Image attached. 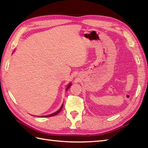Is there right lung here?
Returning a JSON list of instances; mask_svg holds the SVG:
<instances>
[{
    "instance_id": "1",
    "label": "right lung",
    "mask_w": 148,
    "mask_h": 148,
    "mask_svg": "<svg viewBox=\"0 0 148 148\" xmlns=\"http://www.w3.org/2000/svg\"><path fill=\"white\" fill-rule=\"evenodd\" d=\"M71 86V84H69V86H67V90H67L69 88H70V86ZM63 106H64V104H62V106H61L60 109L58 111H56V112H54V113H53V114H49V115H48V116H43V117H50V116H55V115H56L57 114H58V113L62 111V108H63Z\"/></svg>"
}]
</instances>
